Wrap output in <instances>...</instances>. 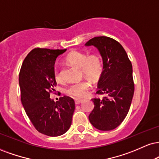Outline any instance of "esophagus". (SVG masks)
I'll return each mask as SVG.
<instances>
[{"label": "esophagus", "mask_w": 159, "mask_h": 159, "mask_svg": "<svg viewBox=\"0 0 159 159\" xmlns=\"http://www.w3.org/2000/svg\"><path fill=\"white\" fill-rule=\"evenodd\" d=\"M82 101H83V100H82V99H77V98L75 99V104H81Z\"/></svg>", "instance_id": "34e87169"}]
</instances>
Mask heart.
Masks as SVG:
<instances>
[{
  "instance_id": "heart-1",
  "label": "heart",
  "mask_w": 159,
  "mask_h": 159,
  "mask_svg": "<svg viewBox=\"0 0 159 159\" xmlns=\"http://www.w3.org/2000/svg\"><path fill=\"white\" fill-rule=\"evenodd\" d=\"M68 64L81 69L84 75L89 78L92 81H96L101 76L103 70L102 61L96 54L87 55L86 53L78 51H72L69 53L66 58ZM53 77L57 82L62 81L61 72L58 69L53 70ZM91 87L90 82L82 81L70 84L66 88V93L70 96L75 98H82L87 95Z\"/></svg>"
}]
</instances>
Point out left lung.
I'll return each mask as SVG.
<instances>
[{"instance_id": "left-lung-1", "label": "left lung", "mask_w": 159, "mask_h": 159, "mask_svg": "<svg viewBox=\"0 0 159 159\" xmlns=\"http://www.w3.org/2000/svg\"><path fill=\"white\" fill-rule=\"evenodd\" d=\"M85 45L94 46L101 55L103 72L96 93L105 95L102 99H92L94 109L89 120L99 130H112L126 118L133 100L135 88L131 61L123 47L111 38L95 37Z\"/></svg>"}]
</instances>
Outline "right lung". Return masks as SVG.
Segmentation results:
<instances>
[{
	"instance_id": "1",
	"label": "right lung",
	"mask_w": 159,
	"mask_h": 159,
	"mask_svg": "<svg viewBox=\"0 0 159 159\" xmlns=\"http://www.w3.org/2000/svg\"><path fill=\"white\" fill-rule=\"evenodd\" d=\"M66 49L35 48L23 62L19 73L20 100L33 126L48 136H59L70 129L75 101L69 96L55 102L50 93L57 85L53 77L55 60Z\"/></svg>"
}]
</instances>
